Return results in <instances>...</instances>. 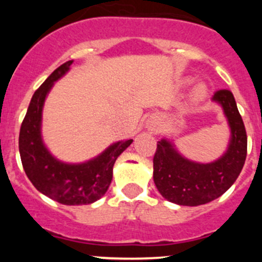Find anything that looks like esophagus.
Here are the masks:
<instances>
[{"label":"esophagus","mask_w":262,"mask_h":262,"mask_svg":"<svg viewBox=\"0 0 262 262\" xmlns=\"http://www.w3.org/2000/svg\"><path fill=\"white\" fill-rule=\"evenodd\" d=\"M157 126H158V121L156 120V119H153V118L149 119V120H148L147 124H146V128L150 132L156 130V129H157Z\"/></svg>","instance_id":"34e87169"}]
</instances>
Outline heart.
Returning a JSON list of instances; mask_svg holds the SVG:
<instances>
[{
    "instance_id": "1",
    "label": "heart",
    "mask_w": 262,
    "mask_h": 262,
    "mask_svg": "<svg viewBox=\"0 0 262 262\" xmlns=\"http://www.w3.org/2000/svg\"><path fill=\"white\" fill-rule=\"evenodd\" d=\"M185 82L187 83V82H190V80L187 78ZM207 96H208V87L205 83H198L196 86L192 89V92H191V101L192 102L203 101V100H204Z\"/></svg>"
}]
</instances>
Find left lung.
<instances>
[{
    "mask_svg": "<svg viewBox=\"0 0 262 262\" xmlns=\"http://www.w3.org/2000/svg\"><path fill=\"white\" fill-rule=\"evenodd\" d=\"M213 101L222 107L229 128L226 152L212 162H196L182 156L172 138L157 142L153 181L166 200L186 207L207 204L223 195L237 180L247 155V136L233 94L219 90Z\"/></svg>",
    "mask_w": 262,
    "mask_h": 262,
    "instance_id": "obj_1",
    "label": "left lung"
}]
</instances>
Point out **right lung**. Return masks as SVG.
I'll use <instances>...</instances> for the list:
<instances>
[{"instance_id":"obj_1","label":"right lung","mask_w":262,"mask_h":262,"mask_svg":"<svg viewBox=\"0 0 262 262\" xmlns=\"http://www.w3.org/2000/svg\"><path fill=\"white\" fill-rule=\"evenodd\" d=\"M73 60L63 63L34 92L21 124L18 150L26 176L38 191L64 205H87L101 199L113 180L116 158L132 144L125 139L110 144L96 157L80 163L58 160L41 136L43 107L58 80L71 70Z\"/></svg>"}]
</instances>
